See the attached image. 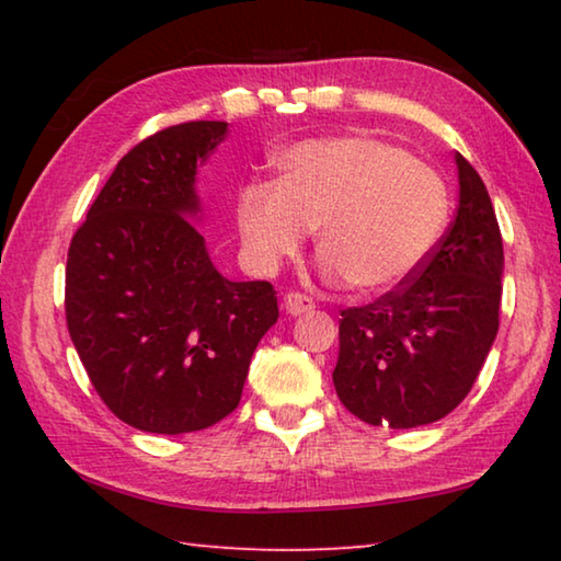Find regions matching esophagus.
Listing matches in <instances>:
<instances>
[{
    "mask_svg": "<svg viewBox=\"0 0 561 561\" xmlns=\"http://www.w3.org/2000/svg\"><path fill=\"white\" fill-rule=\"evenodd\" d=\"M284 309H287L289 317H301V314H307V311L314 309V301H311L307 294L289 291L287 297H284Z\"/></svg>",
    "mask_w": 561,
    "mask_h": 561,
    "instance_id": "1",
    "label": "esophagus"
}]
</instances>
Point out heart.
<instances>
[{"label": "heart", "mask_w": 561, "mask_h": 561, "mask_svg": "<svg viewBox=\"0 0 561 561\" xmlns=\"http://www.w3.org/2000/svg\"><path fill=\"white\" fill-rule=\"evenodd\" d=\"M448 210V190L428 163L386 140L341 136L284 150L277 185L240 193L237 227L260 270L299 254L317 230L331 279L386 294L428 262Z\"/></svg>", "instance_id": "obj_1"}]
</instances>
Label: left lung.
<instances>
[{
	"label": "left lung",
	"mask_w": 561,
	"mask_h": 561,
	"mask_svg": "<svg viewBox=\"0 0 561 561\" xmlns=\"http://www.w3.org/2000/svg\"><path fill=\"white\" fill-rule=\"evenodd\" d=\"M458 215L428 262L401 287L339 319V401L368 425L417 428L458 408L500 327L502 234L495 207L455 153Z\"/></svg>",
	"instance_id": "1"
}]
</instances>
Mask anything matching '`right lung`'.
<instances>
[{"label": "right lung", "mask_w": 561, "mask_h": 561, "mask_svg": "<svg viewBox=\"0 0 561 561\" xmlns=\"http://www.w3.org/2000/svg\"><path fill=\"white\" fill-rule=\"evenodd\" d=\"M225 121L158 130L118 160L66 260V327L108 411L146 433L210 428L242 398L260 339L277 324L270 282L215 270L197 165Z\"/></svg>", "instance_id": "add662e5"}]
</instances>
